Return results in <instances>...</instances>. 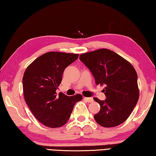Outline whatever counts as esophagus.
Returning <instances> with one entry per match:
<instances>
[{
  "mask_svg": "<svg viewBox=\"0 0 156 156\" xmlns=\"http://www.w3.org/2000/svg\"><path fill=\"white\" fill-rule=\"evenodd\" d=\"M84 99L87 101L88 102H93V99L92 98H84Z\"/></svg>",
  "mask_w": 156,
  "mask_h": 156,
  "instance_id": "1",
  "label": "esophagus"
}]
</instances>
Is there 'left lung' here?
Wrapping results in <instances>:
<instances>
[{
	"label": "left lung",
	"mask_w": 156,
	"mask_h": 156,
	"mask_svg": "<svg viewBox=\"0 0 156 156\" xmlns=\"http://www.w3.org/2000/svg\"><path fill=\"white\" fill-rule=\"evenodd\" d=\"M80 60L89 68L97 85H104L106 99L94 100L100 111L95 115L97 123L103 127H115L123 123L131 114L139 99L137 75L131 63L106 48L83 53Z\"/></svg>",
	"instance_id": "left-lung-1"
}]
</instances>
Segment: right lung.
<instances>
[{"label":"right lung","mask_w":156,"mask_h":156,"mask_svg":"<svg viewBox=\"0 0 156 156\" xmlns=\"http://www.w3.org/2000/svg\"><path fill=\"white\" fill-rule=\"evenodd\" d=\"M78 54L49 52L27 66L23 77L25 100L38 121L50 128L66 124L76 102L82 99L76 94L57 95L65 68L78 58Z\"/></svg>","instance_id":"obj_1"}]
</instances>
